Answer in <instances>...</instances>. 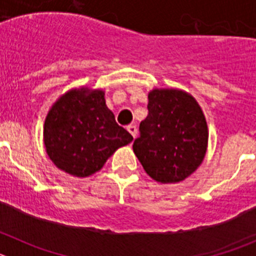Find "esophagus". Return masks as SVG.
I'll return each mask as SVG.
<instances>
[{
  "label": "esophagus",
  "mask_w": 256,
  "mask_h": 256,
  "mask_svg": "<svg viewBox=\"0 0 256 256\" xmlns=\"http://www.w3.org/2000/svg\"><path fill=\"white\" fill-rule=\"evenodd\" d=\"M126 130L133 136V138H136V136H137V126L134 124H130V126H126Z\"/></svg>",
  "instance_id": "esophagus-1"
}]
</instances>
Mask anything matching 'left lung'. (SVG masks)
<instances>
[{"mask_svg":"<svg viewBox=\"0 0 256 256\" xmlns=\"http://www.w3.org/2000/svg\"><path fill=\"white\" fill-rule=\"evenodd\" d=\"M148 108L133 151L156 182H182L206 154L209 130L204 112L195 97L176 88L148 92Z\"/></svg>","mask_w":256,"mask_h":256,"instance_id":"1","label":"left lung"}]
</instances>
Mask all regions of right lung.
I'll use <instances>...</instances> for the list:
<instances>
[{"mask_svg": "<svg viewBox=\"0 0 256 256\" xmlns=\"http://www.w3.org/2000/svg\"><path fill=\"white\" fill-rule=\"evenodd\" d=\"M132 140L115 122L102 90H70L51 106L44 120L47 155L60 170L74 177L98 172L118 148Z\"/></svg>", "mask_w": 256, "mask_h": 256, "instance_id": "obj_1", "label": "right lung"}]
</instances>
